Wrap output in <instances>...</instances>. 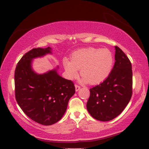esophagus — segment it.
Listing matches in <instances>:
<instances>
[{"mask_svg": "<svg viewBox=\"0 0 149 149\" xmlns=\"http://www.w3.org/2000/svg\"><path fill=\"white\" fill-rule=\"evenodd\" d=\"M75 91H78L79 90L81 89V87L79 86H77V85H75Z\"/></svg>", "mask_w": 149, "mask_h": 149, "instance_id": "esophagus-1", "label": "esophagus"}]
</instances>
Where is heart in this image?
I'll list each match as a JSON object with an SVG mask.
<instances>
[{
  "label": "heart",
  "mask_w": 149,
  "mask_h": 149,
  "mask_svg": "<svg viewBox=\"0 0 149 149\" xmlns=\"http://www.w3.org/2000/svg\"><path fill=\"white\" fill-rule=\"evenodd\" d=\"M63 64L69 79L76 78L81 69L83 81L96 85L108 77L113 67L114 58L108 49L89 47L75 51L72 54L71 61L65 58Z\"/></svg>",
  "instance_id": "heart-1"
}]
</instances>
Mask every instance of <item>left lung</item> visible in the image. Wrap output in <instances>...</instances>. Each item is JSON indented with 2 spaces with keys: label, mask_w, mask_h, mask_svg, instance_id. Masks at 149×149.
<instances>
[{
  "label": "left lung",
  "mask_w": 149,
  "mask_h": 149,
  "mask_svg": "<svg viewBox=\"0 0 149 149\" xmlns=\"http://www.w3.org/2000/svg\"><path fill=\"white\" fill-rule=\"evenodd\" d=\"M115 65L103 83L91 88L86 108L93 118L109 121L118 116L127 106L132 96V72L131 61L115 46Z\"/></svg>",
  "instance_id": "left-lung-1"
}]
</instances>
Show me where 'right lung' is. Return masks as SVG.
<instances>
[{
    "label": "right lung",
    "mask_w": 149,
    "mask_h": 149,
    "mask_svg": "<svg viewBox=\"0 0 149 149\" xmlns=\"http://www.w3.org/2000/svg\"><path fill=\"white\" fill-rule=\"evenodd\" d=\"M52 54L50 47L31 50L22 56L15 72V97L18 106L31 119L45 125L61 120L75 92L74 83L59 75V66L43 74L33 70L34 59Z\"/></svg>",
    "instance_id": "1"
}]
</instances>
